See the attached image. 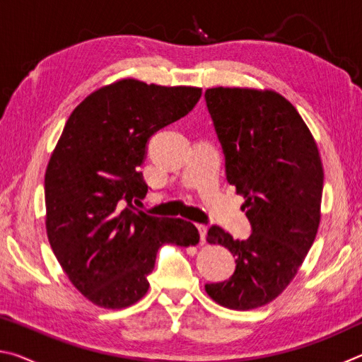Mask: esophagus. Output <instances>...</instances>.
Masks as SVG:
<instances>
[{
    "mask_svg": "<svg viewBox=\"0 0 362 362\" xmlns=\"http://www.w3.org/2000/svg\"><path fill=\"white\" fill-rule=\"evenodd\" d=\"M198 226V231H199V240H201V244L206 243V235H207V226L206 225H196Z\"/></svg>",
    "mask_w": 362,
    "mask_h": 362,
    "instance_id": "esophagus-1",
    "label": "esophagus"
}]
</instances>
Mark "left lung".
I'll list each match as a JSON object with an SVG mask.
<instances>
[{
    "label": "left lung",
    "instance_id": "obj_1",
    "mask_svg": "<svg viewBox=\"0 0 362 362\" xmlns=\"http://www.w3.org/2000/svg\"><path fill=\"white\" fill-rule=\"evenodd\" d=\"M204 95L226 179L246 199L241 209L252 225L246 241L216 225L207 231V243L236 257V269L206 292L225 308L247 311L273 302L302 267L320 226L324 169L313 134L276 90L220 86Z\"/></svg>",
    "mask_w": 362,
    "mask_h": 362
}]
</instances>
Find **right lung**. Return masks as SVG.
<instances>
[{"mask_svg":"<svg viewBox=\"0 0 362 362\" xmlns=\"http://www.w3.org/2000/svg\"><path fill=\"white\" fill-rule=\"evenodd\" d=\"M199 97L193 86L124 78L90 93L65 122L45 175L47 240L70 283L100 308H127L148 292L164 244L199 243L192 222L132 206L148 192L139 173L148 139Z\"/></svg>","mask_w":362,"mask_h":362,"instance_id":"add662e5","label":"right lung"}]
</instances>
